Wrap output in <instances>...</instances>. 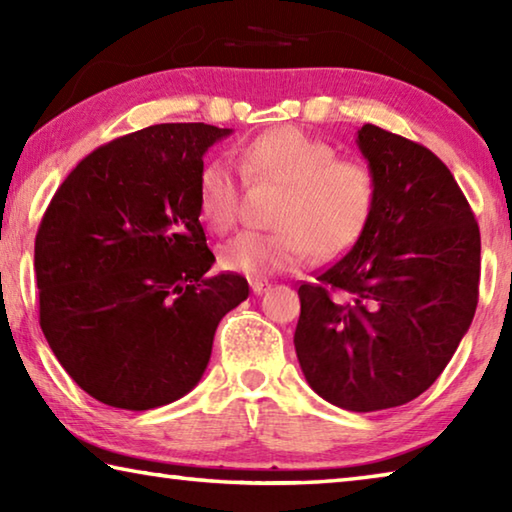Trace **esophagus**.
Here are the masks:
<instances>
[{"label":"esophagus","mask_w":512,"mask_h":512,"mask_svg":"<svg viewBox=\"0 0 512 512\" xmlns=\"http://www.w3.org/2000/svg\"><path fill=\"white\" fill-rule=\"evenodd\" d=\"M250 289H253V293H266L268 289H271V284H268L266 280H257V277H253V280H250Z\"/></svg>","instance_id":"34e87169"}]
</instances>
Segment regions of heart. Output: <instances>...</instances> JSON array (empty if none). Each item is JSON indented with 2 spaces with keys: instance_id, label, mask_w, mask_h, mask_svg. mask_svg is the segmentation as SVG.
<instances>
[{
  "instance_id": "heart-1",
  "label": "heart",
  "mask_w": 512,
  "mask_h": 512,
  "mask_svg": "<svg viewBox=\"0 0 512 512\" xmlns=\"http://www.w3.org/2000/svg\"><path fill=\"white\" fill-rule=\"evenodd\" d=\"M241 169L253 183H277L284 194L275 205V232H241L219 248L228 271L268 275L296 271L314 253L336 257L357 244L377 203V180L366 164L339 160L332 144L300 128L282 126L255 137L241 151ZM198 216L212 232L237 223L241 183L223 160L198 173Z\"/></svg>"
}]
</instances>
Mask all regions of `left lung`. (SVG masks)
Wrapping results in <instances>:
<instances>
[{
	"instance_id": "1",
	"label": "left lung",
	"mask_w": 512,
	"mask_h": 512,
	"mask_svg": "<svg viewBox=\"0 0 512 512\" xmlns=\"http://www.w3.org/2000/svg\"><path fill=\"white\" fill-rule=\"evenodd\" d=\"M357 144L375 212L348 255L300 284L293 345L323 400L370 413L415 400L454 357L479 302L481 235L427 146L372 124Z\"/></svg>"
}]
</instances>
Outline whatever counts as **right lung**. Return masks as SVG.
Instances as JSON below:
<instances>
[{
	"instance_id": "obj_1",
	"label": "right lung",
	"mask_w": 512,
	"mask_h": 512,
	"mask_svg": "<svg viewBox=\"0 0 512 512\" xmlns=\"http://www.w3.org/2000/svg\"><path fill=\"white\" fill-rule=\"evenodd\" d=\"M230 128L158 124L99 146L36 235L40 327L60 366L115 409L149 411L201 381L246 277L210 275L198 219L203 155Z\"/></svg>"
}]
</instances>
